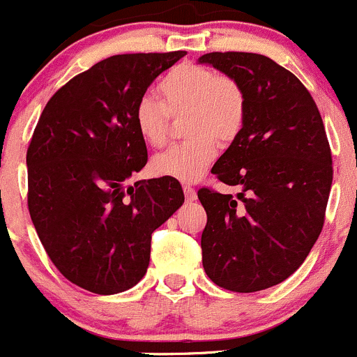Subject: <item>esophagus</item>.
Returning <instances> with one entry per match:
<instances>
[{
	"mask_svg": "<svg viewBox=\"0 0 357 357\" xmlns=\"http://www.w3.org/2000/svg\"><path fill=\"white\" fill-rule=\"evenodd\" d=\"M183 192H185V197H186V200H188V202L197 200V192H195V188H193V186L183 185Z\"/></svg>",
	"mask_w": 357,
	"mask_h": 357,
	"instance_id": "34e87169",
	"label": "esophagus"
}]
</instances>
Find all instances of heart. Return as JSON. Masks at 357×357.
Wrapping results in <instances>:
<instances>
[{"instance_id":"b5f03b06","label":"heart","mask_w":357,"mask_h":357,"mask_svg":"<svg viewBox=\"0 0 357 357\" xmlns=\"http://www.w3.org/2000/svg\"><path fill=\"white\" fill-rule=\"evenodd\" d=\"M160 103L143 96L132 119L146 145L160 149L167 143L171 119H183L186 142L152 160L157 176L197 181L218 155V145L226 149L238 139L247 121V95L231 75L219 74L200 63H181L158 82Z\"/></svg>"}]
</instances>
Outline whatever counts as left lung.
Instances as JSON below:
<instances>
[{"label": "left lung", "mask_w": 357, "mask_h": 357, "mask_svg": "<svg viewBox=\"0 0 357 357\" xmlns=\"http://www.w3.org/2000/svg\"><path fill=\"white\" fill-rule=\"evenodd\" d=\"M199 62L247 95L242 135L212 167L238 193L199 190L204 269L229 291L269 289L297 271L325 225L333 165L323 119L305 86L268 56L212 52Z\"/></svg>", "instance_id": "8db88e82"}]
</instances>
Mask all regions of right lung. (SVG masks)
I'll return each mask as SVG.
<instances>
[{
  "label": "right lung",
  "instance_id": "obj_1",
  "mask_svg": "<svg viewBox=\"0 0 357 357\" xmlns=\"http://www.w3.org/2000/svg\"><path fill=\"white\" fill-rule=\"evenodd\" d=\"M186 52L126 53L95 63L50 98L27 149V207L55 268L100 295L135 287L152 233L185 202L178 179L129 183L149 152L132 112Z\"/></svg>",
  "mask_w": 357,
  "mask_h": 357
}]
</instances>
